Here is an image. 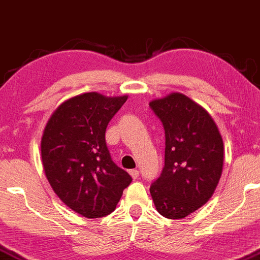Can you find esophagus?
Here are the masks:
<instances>
[{"label":"esophagus","mask_w":260,"mask_h":260,"mask_svg":"<svg viewBox=\"0 0 260 260\" xmlns=\"http://www.w3.org/2000/svg\"><path fill=\"white\" fill-rule=\"evenodd\" d=\"M129 174L131 175V177H133L134 179H137L139 177V171L137 170V169H134V170H130Z\"/></svg>","instance_id":"1"}]
</instances>
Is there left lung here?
<instances>
[{
    "label": "left lung",
    "mask_w": 260,
    "mask_h": 260,
    "mask_svg": "<svg viewBox=\"0 0 260 260\" xmlns=\"http://www.w3.org/2000/svg\"><path fill=\"white\" fill-rule=\"evenodd\" d=\"M149 107L165 134L164 168L150 193L161 216L180 219L204 205L216 190L223 170V139L211 116L183 93H170Z\"/></svg>",
    "instance_id": "8db88e82"
}]
</instances>
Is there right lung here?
Wrapping results in <instances>:
<instances>
[{
    "label": "right lung",
    "instance_id": "add662e5",
    "mask_svg": "<svg viewBox=\"0 0 260 260\" xmlns=\"http://www.w3.org/2000/svg\"><path fill=\"white\" fill-rule=\"evenodd\" d=\"M126 100L97 92L73 97L44 129L41 152L49 183L67 206L86 218L110 214L133 182L105 143L108 124Z\"/></svg>",
    "mask_w": 260,
    "mask_h": 260
}]
</instances>
